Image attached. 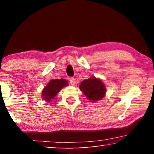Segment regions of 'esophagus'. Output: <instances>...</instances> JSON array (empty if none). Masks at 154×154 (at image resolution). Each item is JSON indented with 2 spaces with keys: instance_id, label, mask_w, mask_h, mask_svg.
Instances as JSON below:
<instances>
[{
  "instance_id": "obj_1",
  "label": "esophagus",
  "mask_w": 154,
  "mask_h": 154,
  "mask_svg": "<svg viewBox=\"0 0 154 154\" xmlns=\"http://www.w3.org/2000/svg\"><path fill=\"white\" fill-rule=\"evenodd\" d=\"M70 83H71L72 85H74L75 84V79L73 77H71V79H70Z\"/></svg>"
}]
</instances>
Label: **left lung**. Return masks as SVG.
I'll list each match as a JSON object with an SVG mask.
<instances>
[{
	"label": "left lung",
	"instance_id": "obj_1",
	"mask_svg": "<svg viewBox=\"0 0 154 154\" xmlns=\"http://www.w3.org/2000/svg\"><path fill=\"white\" fill-rule=\"evenodd\" d=\"M79 89L86 96L88 100L92 103L102 100L106 94L105 83L102 80L94 76H91L89 79L81 82Z\"/></svg>",
	"mask_w": 154,
	"mask_h": 154
}]
</instances>
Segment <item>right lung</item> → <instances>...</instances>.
Returning <instances> with one entry per match:
<instances>
[{"label":"right lung","mask_w":154,"mask_h":154,"mask_svg":"<svg viewBox=\"0 0 154 154\" xmlns=\"http://www.w3.org/2000/svg\"><path fill=\"white\" fill-rule=\"evenodd\" d=\"M68 85V81L64 79H52L49 81L46 86L43 88L41 97L46 102L50 103L62 88Z\"/></svg>","instance_id":"1"}]
</instances>
